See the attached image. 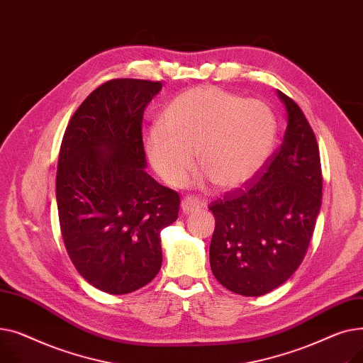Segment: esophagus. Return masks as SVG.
Returning <instances> with one entry per match:
<instances>
[{"instance_id":"34e87169","label":"esophagus","mask_w":363,"mask_h":363,"mask_svg":"<svg viewBox=\"0 0 363 363\" xmlns=\"http://www.w3.org/2000/svg\"><path fill=\"white\" fill-rule=\"evenodd\" d=\"M200 206H201V201L194 196H186L181 203V208H182L184 213L196 212V211H199Z\"/></svg>"}]
</instances>
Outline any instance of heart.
Wrapping results in <instances>:
<instances>
[{"mask_svg":"<svg viewBox=\"0 0 363 363\" xmlns=\"http://www.w3.org/2000/svg\"><path fill=\"white\" fill-rule=\"evenodd\" d=\"M279 119L259 100L215 86L179 94L166 107L162 126L147 137V157L170 185H182L199 163L203 178L233 189L255 179L274 155Z\"/></svg>","mask_w":363,"mask_h":363,"instance_id":"b5f03b06","label":"heart"}]
</instances>
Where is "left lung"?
Returning a JSON list of instances; mask_svg holds the SVG:
<instances>
[{
  "label": "left lung",
  "mask_w": 363,
  "mask_h": 363,
  "mask_svg": "<svg viewBox=\"0 0 363 363\" xmlns=\"http://www.w3.org/2000/svg\"><path fill=\"white\" fill-rule=\"evenodd\" d=\"M287 129L263 172L208 206L215 278L233 293L259 297L287 281L306 256L320 211L322 172L315 133L281 91Z\"/></svg>",
  "instance_id": "8db88e82"
}]
</instances>
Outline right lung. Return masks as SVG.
Listing matches in <instances>:
<instances>
[{"label":"right lung","instance_id":"obj_1","mask_svg":"<svg viewBox=\"0 0 363 363\" xmlns=\"http://www.w3.org/2000/svg\"><path fill=\"white\" fill-rule=\"evenodd\" d=\"M162 82L111 79L72 116L55 178L67 255L91 285L128 294L162 266L160 231L178 219L179 196L145 172L143 116Z\"/></svg>","mask_w":363,"mask_h":363}]
</instances>
